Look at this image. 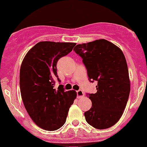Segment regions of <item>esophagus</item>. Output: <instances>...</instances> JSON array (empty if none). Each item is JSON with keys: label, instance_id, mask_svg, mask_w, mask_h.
Segmentation results:
<instances>
[{"label": "esophagus", "instance_id": "34e87169", "mask_svg": "<svg viewBox=\"0 0 147 147\" xmlns=\"http://www.w3.org/2000/svg\"><path fill=\"white\" fill-rule=\"evenodd\" d=\"M76 93H77V98H83V97L84 96V92H83L82 90H78L77 92H76Z\"/></svg>", "mask_w": 147, "mask_h": 147}]
</instances>
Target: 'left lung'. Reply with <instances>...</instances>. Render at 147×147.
<instances>
[{
  "mask_svg": "<svg viewBox=\"0 0 147 147\" xmlns=\"http://www.w3.org/2000/svg\"><path fill=\"white\" fill-rule=\"evenodd\" d=\"M74 50L82 57L89 80L97 81V92L89 94L92 107L84 112L87 123L96 129L115 125L125 109L130 91L127 62L117 46L105 39L77 44Z\"/></svg>",
  "mask_w": 147,
  "mask_h": 147,
  "instance_id": "obj_1",
  "label": "left lung"
}]
</instances>
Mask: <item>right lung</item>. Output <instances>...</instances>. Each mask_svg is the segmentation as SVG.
<instances>
[{"label":"right lung","mask_w":147,"mask_h":147,"mask_svg":"<svg viewBox=\"0 0 147 147\" xmlns=\"http://www.w3.org/2000/svg\"><path fill=\"white\" fill-rule=\"evenodd\" d=\"M76 43L41 41L24 57L20 71V92L27 112L41 128L49 131L61 127L76 94L65 91L63 85L54 89L57 77V63L72 51Z\"/></svg>","instance_id":"1"}]
</instances>
